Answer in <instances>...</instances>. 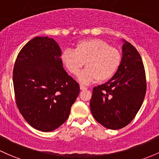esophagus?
Returning a JSON list of instances; mask_svg holds the SVG:
<instances>
[{"instance_id":"esophagus-1","label":"esophagus","mask_w":159,"mask_h":159,"mask_svg":"<svg viewBox=\"0 0 159 159\" xmlns=\"http://www.w3.org/2000/svg\"><path fill=\"white\" fill-rule=\"evenodd\" d=\"M80 89H81V90H86L87 89V87L83 86V85H80Z\"/></svg>"}]
</instances>
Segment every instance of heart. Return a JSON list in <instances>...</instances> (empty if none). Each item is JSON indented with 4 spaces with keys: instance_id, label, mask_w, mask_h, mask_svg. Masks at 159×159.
<instances>
[{
    "instance_id": "obj_1",
    "label": "heart",
    "mask_w": 159,
    "mask_h": 159,
    "mask_svg": "<svg viewBox=\"0 0 159 159\" xmlns=\"http://www.w3.org/2000/svg\"><path fill=\"white\" fill-rule=\"evenodd\" d=\"M61 60L68 71L77 75L83 65L86 68L79 74L78 80L83 84L106 81L112 77L121 64L120 52L109 44L98 39L80 41L75 50L66 49Z\"/></svg>"
}]
</instances>
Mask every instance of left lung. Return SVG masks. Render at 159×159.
<instances>
[{
    "instance_id": "obj_1",
    "label": "left lung",
    "mask_w": 159,
    "mask_h": 159,
    "mask_svg": "<svg viewBox=\"0 0 159 159\" xmlns=\"http://www.w3.org/2000/svg\"><path fill=\"white\" fill-rule=\"evenodd\" d=\"M120 67L105 84L93 88L90 108L107 129L126 127L140 109L146 92V72L139 52L129 42L122 46Z\"/></svg>"
}]
</instances>
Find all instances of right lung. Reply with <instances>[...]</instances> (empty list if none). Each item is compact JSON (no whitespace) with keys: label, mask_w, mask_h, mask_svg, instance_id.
<instances>
[{"label":"right lung","mask_w":159,"mask_h":159,"mask_svg":"<svg viewBox=\"0 0 159 159\" xmlns=\"http://www.w3.org/2000/svg\"><path fill=\"white\" fill-rule=\"evenodd\" d=\"M61 50L48 37H35L18 54L13 72L17 107L30 126L50 132L62 125L80 93L66 73Z\"/></svg>","instance_id":"add662e5"}]
</instances>
